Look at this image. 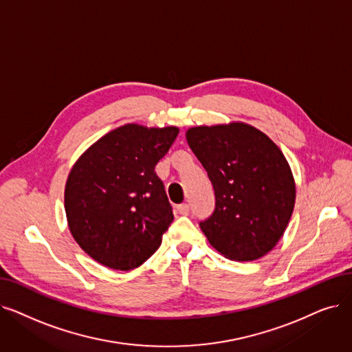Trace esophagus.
Returning <instances> with one entry per match:
<instances>
[{"mask_svg": "<svg viewBox=\"0 0 352 352\" xmlns=\"http://www.w3.org/2000/svg\"><path fill=\"white\" fill-rule=\"evenodd\" d=\"M177 210L179 214H182V216H187L188 211H190V206L187 203H182L179 206H177Z\"/></svg>", "mask_w": 352, "mask_h": 352, "instance_id": "obj_1", "label": "esophagus"}]
</instances>
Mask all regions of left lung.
Masks as SVG:
<instances>
[{"instance_id": "left-lung-1", "label": "left lung", "mask_w": 352, "mask_h": 352, "mask_svg": "<svg viewBox=\"0 0 352 352\" xmlns=\"http://www.w3.org/2000/svg\"><path fill=\"white\" fill-rule=\"evenodd\" d=\"M186 138L214 190V210L200 221L211 246L236 262L265 256L280 240L295 206V182L282 151L246 124L197 126Z\"/></svg>"}]
</instances>
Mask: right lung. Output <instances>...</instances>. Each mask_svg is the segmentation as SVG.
Returning <instances> with one entry per match:
<instances>
[{
    "label": "right lung",
    "mask_w": 352,
    "mask_h": 352,
    "mask_svg": "<svg viewBox=\"0 0 352 352\" xmlns=\"http://www.w3.org/2000/svg\"><path fill=\"white\" fill-rule=\"evenodd\" d=\"M177 136L175 126L124 125L102 136L72 168L65 190L69 228L100 265L131 270L161 246L174 214L155 165Z\"/></svg>",
    "instance_id": "add662e5"
}]
</instances>
